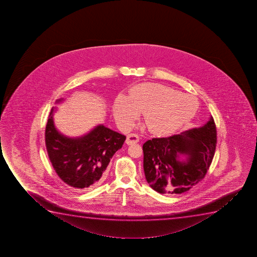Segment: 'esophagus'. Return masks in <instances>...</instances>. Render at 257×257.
Returning <instances> with one entry per match:
<instances>
[{"label": "esophagus", "mask_w": 257, "mask_h": 257, "mask_svg": "<svg viewBox=\"0 0 257 257\" xmlns=\"http://www.w3.org/2000/svg\"><path fill=\"white\" fill-rule=\"evenodd\" d=\"M139 141V136L135 134V133H131L129 135H127L126 141L125 142H126L127 145H133V144H136Z\"/></svg>", "instance_id": "1"}]
</instances>
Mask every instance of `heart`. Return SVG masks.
Instances as JSON below:
<instances>
[{"mask_svg": "<svg viewBox=\"0 0 257 257\" xmlns=\"http://www.w3.org/2000/svg\"><path fill=\"white\" fill-rule=\"evenodd\" d=\"M198 108L195 97L164 85L145 82L133 86L128 96L118 95L112 112L124 130L130 129L140 112H144L148 130L157 136H167L189 122Z\"/></svg>", "mask_w": 257, "mask_h": 257, "instance_id": "b5f03b06", "label": "heart"}]
</instances>
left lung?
<instances>
[{"instance_id": "obj_1", "label": "left lung", "mask_w": 257, "mask_h": 257, "mask_svg": "<svg viewBox=\"0 0 257 257\" xmlns=\"http://www.w3.org/2000/svg\"><path fill=\"white\" fill-rule=\"evenodd\" d=\"M216 145L217 130L212 117L200 128L146 141L143 145L146 181L158 193L187 192L205 177ZM177 154H187V162H179Z\"/></svg>"}]
</instances>
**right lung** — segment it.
<instances>
[{"label": "right lung", "instance_id": "obj_1", "mask_svg": "<svg viewBox=\"0 0 257 257\" xmlns=\"http://www.w3.org/2000/svg\"><path fill=\"white\" fill-rule=\"evenodd\" d=\"M52 112L45 133L46 151L52 167L65 184L87 191L103 181L106 167L122 147L125 136L98 125L80 139H68L56 130Z\"/></svg>", "mask_w": 257, "mask_h": 257}]
</instances>
